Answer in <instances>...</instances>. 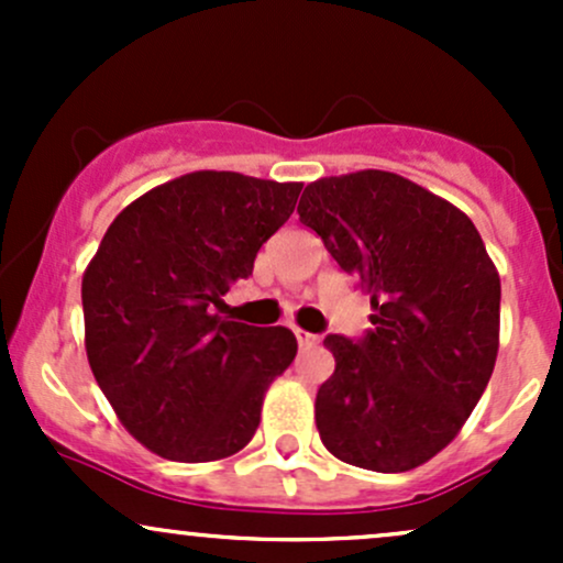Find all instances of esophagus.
<instances>
[{
  "label": "esophagus",
  "instance_id": "1",
  "mask_svg": "<svg viewBox=\"0 0 563 563\" xmlns=\"http://www.w3.org/2000/svg\"><path fill=\"white\" fill-rule=\"evenodd\" d=\"M294 335H296V341H299L301 349H303V346H314V344H318V335L309 333V331H301V328H294Z\"/></svg>",
  "mask_w": 563,
  "mask_h": 563
}]
</instances>
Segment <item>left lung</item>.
Listing matches in <instances>:
<instances>
[{"instance_id": "left-lung-1", "label": "left lung", "mask_w": 563, "mask_h": 563, "mask_svg": "<svg viewBox=\"0 0 563 563\" xmlns=\"http://www.w3.org/2000/svg\"><path fill=\"white\" fill-rule=\"evenodd\" d=\"M296 211L373 307L365 339L325 335L335 371L314 399L322 444L349 466L418 468L493 376L500 275L482 235L450 200L378 169L307 185Z\"/></svg>"}]
</instances>
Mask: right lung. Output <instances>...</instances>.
Here are the masks:
<instances>
[{
	"label": "right lung",
	"instance_id": "add662e5",
	"mask_svg": "<svg viewBox=\"0 0 563 563\" xmlns=\"http://www.w3.org/2000/svg\"><path fill=\"white\" fill-rule=\"evenodd\" d=\"M301 183L192 172L126 206L81 280L84 346L124 429L161 457L209 463L256 434L296 357L288 328L219 318L222 296L286 224Z\"/></svg>",
	"mask_w": 563,
	"mask_h": 563
}]
</instances>
